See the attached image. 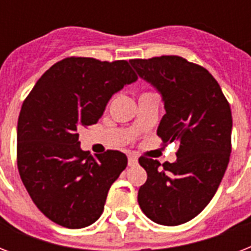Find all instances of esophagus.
<instances>
[{
    "label": "esophagus",
    "instance_id": "esophagus-1",
    "mask_svg": "<svg viewBox=\"0 0 251 251\" xmlns=\"http://www.w3.org/2000/svg\"><path fill=\"white\" fill-rule=\"evenodd\" d=\"M138 164V159L137 156H133V155H130L129 156V167H134V165Z\"/></svg>",
    "mask_w": 251,
    "mask_h": 251
}]
</instances>
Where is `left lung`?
<instances>
[{
  "label": "left lung",
  "instance_id": "obj_1",
  "mask_svg": "<svg viewBox=\"0 0 251 251\" xmlns=\"http://www.w3.org/2000/svg\"><path fill=\"white\" fill-rule=\"evenodd\" d=\"M142 79L161 95L165 114L157 127L163 143L177 142V160L139 157L147 181L138 203L152 222L179 226L210 203L226 171L232 147V112L208 70L178 56L130 60Z\"/></svg>",
  "mask_w": 251,
  "mask_h": 251
}]
</instances>
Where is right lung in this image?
Wrapping results in <instances>:
<instances>
[{"instance_id": "add662e5", "label": "right lung", "mask_w": 251, "mask_h": 251, "mask_svg": "<svg viewBox=\"0 0 251 251\" xmlns=\"http://www.w3.org/2000/svg\"><path fill=\"white\" fill-rule=\"evenodd\" d=\"M138 76L127 61L69 57L41 75L22 105L17 160L22 182L43 214L70 229L100 218L112 183L127 165L120 151L91 156L78 129L94 125L110 98Z\"/></svg>"}]
</instances>
